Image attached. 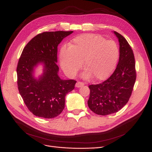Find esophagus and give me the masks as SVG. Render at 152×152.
<instances>
[{
    "mask_svg": "<svg viewBox=\"0 0 152 152\" xmlns=\"http://www.w3.org/2000/svg\"><path fill=\"white\" fill-rule=\"evenodd\" d=\"M84 85V83L80 82V81H78V82L76 83L75 86H76V87H81L83 86Z\"/></svg>",
    "mask_w": 152,
    "mask_h": 152,
    "instance_id": "1",
    "label": "esophagus"
}]
</instances>
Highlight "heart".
Masks as SVG:
<instances>
[{
    "mask_svg": "<svg viewBox=\"0 0 152 152\" xmlns=\"http://www.w3.org/2000/svg\"><path fill=\"white\" fill-rule=\"evenodd\" d=\"M116 43L94 34H85L75 37L63 47L60 52V65L65 73L74 76L81 68L83 61L86 71L83 77L91 76L95 80H103L113 73L119 58Z\"/></svg>",
    "mask_w": 152,
    "mask_h": 152,
    "instance_id": "b5f03b06",
    "label": "heart"
}]
</instances>
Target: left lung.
Masks as SVG:
<instances>
[{
	"instance_id": "obj_1",
	"label": "left lung",
	"mask_w": 152,
	"mask_h": 152,
	"mask_svg": "<svg viewBox=\"0 0 152 152\" xmlns=\"http://www.w3.org/2000/svg\"><path fill=\"white\" fill-rule=\"evenodd\" d=\"M119 42V58L111 76L98 84L89 86V108L95 114L116 113L128 102L136 79L134 55L131 47L120 34L114 31Z\"/></svg>"
}]
</instances>
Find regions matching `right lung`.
<instances>
[{
    "label": "right lung",
    "instance_id": "right-lung-1",
    "mask_svg": "<svg viewBox=\"0 0 152 152\" xmlns=\"http://www.w3.org/2000/svg\"><path fill=\"white\" fill-rule=\"evenodd\" d=\"M73 32H44L23 49L17 68L18 88L26 106L36 116H58L65 108L66 95L75 89L76 81L60 79L57 65V47ZM39 63L44 65L43 74L36 79L34 70Z\"/></svg>",
    "mask_w": 152,
    "mask_h": 152
}]
</instances>
